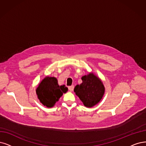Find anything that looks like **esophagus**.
I'll use <instances>...</instances> for the list:
<instances>
[{"label":"esophagus","mask_w":146,"mask_h":146,"mask_svg":"<svg viewBox=\"0 0 146 146\" xmlns=\"http://www.w3.org/2000/svg\"><path fill=\"white\" fill-rule=\"evenodd\" d=\"M68 90H69L70 91H72L73 90V89H74V86H73V85H72V86H69V87H68Z\"/></svg>","instance_id":"esophagus-1"}]
</instances>
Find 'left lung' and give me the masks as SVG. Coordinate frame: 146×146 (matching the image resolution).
<instances>
[{"label": "left lung", "mask_w": 146, "mask_h": 146, "mask_svg": "<svg viewBox=\"0 0 146 146\" xmlns=\"http://www.w3.org/2000/svg\"><path fill=\"white\" fill-rule=\"evenodd\" d=\"M82 83L77 85L74 91L79 97L84 106L91 108L98 104L105 93V88L100 80L90 73L82 77Z\"/></svg>", "instance_id": "obj_1"}]
</instances>
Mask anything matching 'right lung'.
<instances>
[{
    "label": "right lung",
    "mask_w": 146,
    "mask_h": 146,
    "mask_svg": "<svg viewBox=\"0 0 146 146\" xmlns=\"http://www.w3.org/2000/svg\"><path fill=\"white\" fill-rule=\"evenodd\" d=\"M68 88L65 85L59 86L57 79L54 77H46L39 84L36 90L38 98L44 106L50 108L58 101L63 93H66Z\"/></svg>",
    "instance_id": "1"
}]
</instances>
